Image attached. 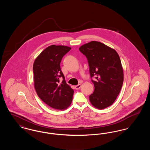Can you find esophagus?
<instances>
[{
	"mask_svg": "<svg viewBox=\"0 0 150 150\" xmlns=\"http://www.w3.org/2000/svg\"><path fill=\"white\" fill-rule=\"evenodd\" d=\"M81 87V84H78V85H77V86H75V89H80V88Z\"/></svg>",
	"mask_w": 150,
	"mask_h": 150,
	"instance_id": "obj_1",
	"label": "esophagus"
}]
</instances>
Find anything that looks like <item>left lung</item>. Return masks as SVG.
<instances>
[{
  "instance_id": "1",
  "label": "left lung",
  "mask_w": 150,
  "mask_h": 150,
  "mask_svg": "<svg viewBox=\"0 0 150 150\" xmlns=\"http://www.w3.org/2000/svg\"><path fill=\"white\" fill-rule=\"evenodd\" d=\"M79 50L87 58L94 86V92L89 96L90 102L98 109L111 106L123 84V70L119 54L114 50L96 41L81 46Z\"/></svg>"
}]
</instances>
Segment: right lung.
Masks as SVG:
<instances>
[{
    "instance_id": "obj_1",
    "label": "right lung",
    "mask_w": 150,
    "mask_h": 150,
    "mask_svg": "<svg viewBox=\"0 0 150 150\" xmlns=\"http://www.w3.org/2000/svg\"><path fill=\"white\" fill-rule=\"evenodd\" d=\"M71 50L64 45H52L36 58L33 64L34 86L39 98L50 107L63 110L71 103L74 90L65 81L60 63Z\"/></svg>"
}]
</instances>
